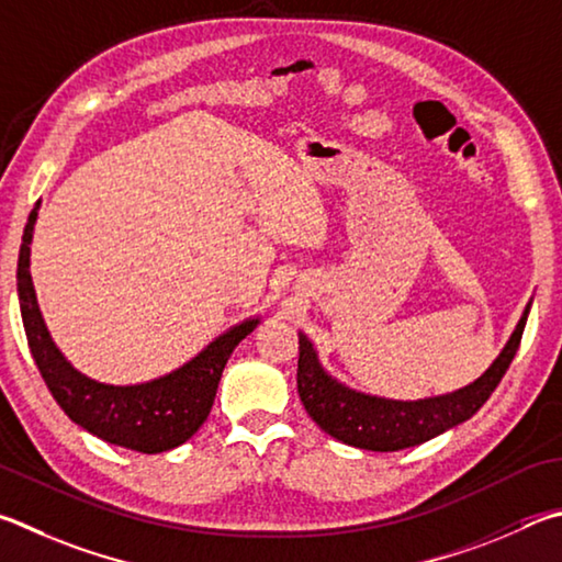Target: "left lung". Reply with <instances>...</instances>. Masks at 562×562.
<instances>
[{"instance_id":"1","label":"left lung","mask_w":562,"mask_h":562,"mask_svg":"<svg viewBox=\"0 0 562 562\" xmlns=\"http://www.w3.org/2000/svg\"><path fill=\"white\" fill-rule=\"evenodd\" d=\"M530 302L518 319L514 334L508 336L502 353L494 363L464 387L452 393L420 397V401H395V397L371 395L356 391L324 369L319 351L314 349L307 334L300 331L297 361V393L304 411L326 435L344 445L371 452H397L405 447L423 445L442 435L450 427L464 423L482 407L504 379L508 366L521 344Z\"/></svg>"}]
</instances>
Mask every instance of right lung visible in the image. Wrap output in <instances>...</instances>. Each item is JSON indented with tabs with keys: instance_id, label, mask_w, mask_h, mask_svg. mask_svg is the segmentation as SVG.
Segmentation results:
<instances>
[{
	"instance_id": "add662e5",
	"label": "right lung",
	"mask_w": 562,
	"mask_h": 562,
	"mask_svg": "<svg viewBox=\"0 0 562 562\" xmlns=\"http://www.w3.org/2000/svg\"><path fill=\"white\" fill-rule=\"evenodd\" d=\"M38 206L41 201L29 213L24 228L16 268V292L29 349H32L50 395L56 397V403L64 407L70 420L110 445L145 454L175 450L209 417L231 353L260 324V316L233 324L228 331L203 346L193 359L159 379L130 385L90 379L83 371H78L50 339L48 326L38 310L32 272H29Z\"/></svg>"
}]
</instances>
